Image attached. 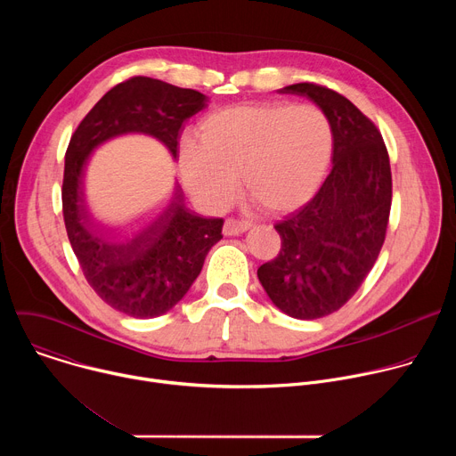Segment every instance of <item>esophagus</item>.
I'll return each mask as SVG.
<instances>
[{"label": "esophagus", "instance_id": "34e87169", "mask_svg": "<svg viewBox=\"0 0 456 456\" xmlns=\"http://www.w3.org/2000/svg\"><path fill=\"white\" fill-rule=\"evenodd\" d=\"M248 229H250V222H245V220L229 218L224 224V234L225 236H238V234H241V232H245Z\"/></svg>", "mask_w": 456, "mask_h": 456}]
</instances>
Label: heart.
I'll return each instance as SVG.
<instances>
[{"mask_svg":"<svg viewBox=\"0 0 456 456\" xmlns=\"http://www.w3.org/2000/svg\"><path fill=\"white\" fill-rule=\"evenodd\" d=\"M197 135L199 142H180L178 169L192 197L211 211L232 202L240 173L265 209L294 211L317 192L334 153L332 122L314 104L227 106L209 113Z\"/></svg>","mask_w":456,"mask_h":456,"instance_id":"obj_1","label":"heart"}]
</instances>
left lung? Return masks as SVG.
<instances>
[{
	"label": "left lung",
	"instance_id": "1",
	"mask_svg": "<svg viewBox=\"0 0 456 456\" xmlns=\"http://www.w3.org/2000/svg\"><path fill=\"white\" fill-rule=\"evenodd\" d=\"M280 92L305 95L329 115L332 171L308 204L274 225L281 248L257 278L281 312L317 319L339 310L371 271L392 208V169L377 126L346 97L314 83Z\"/></svg>",
	"mask_w": 456,
	"mask_h": 456
}]
</instances>
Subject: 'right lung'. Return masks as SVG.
Wrapping results in <instances>:
<instances>
[{
	"mask_svg": "<svg viewBox=\"0 0 456 456\" xmlns=\"http://www.w3.org/2000/svg\"><path fill=\"white\" fill-rule=\"evenodd\" d=\"M208 97L151 77L113 86L81 120L64 157L62 216L90 287L111 308L132 317L171 310L199 278L211 247L222 240V218H202L183 204L182 191L157 215L126 232H104L83 208V173L90 153L108 139L146 134L176 159L180 127L206 108Z\"/></svg>",
	"mask_w": 456,
	"mask_h": 456,
	"instance_id": "add662e5",
	"label": "right lung"
}]
</instances>
